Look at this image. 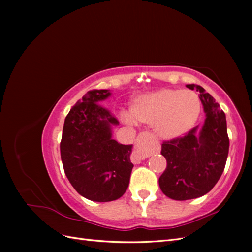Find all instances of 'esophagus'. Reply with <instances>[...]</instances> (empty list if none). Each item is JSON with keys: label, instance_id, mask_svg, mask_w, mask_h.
Returning a JSON list of instances; mask_svg holds the SVG:
<instances>
[{"label": "esophagus", "instance_id": "esophagus-1", "mask_svg": "<svg viewBox=\"0 0 252 252\" xmlns=\"http://www.w3.org/2000/svg\"><path fill=\"white\" fill-rule=\"evenodd\" d=\"M132 158L134 159V163L138 164L141 163V161L143 159V154H142V150L140 147H136L133 152H132Z\"/></svg>", "mask_w": 252, "mask_h": 252}]
</instances>
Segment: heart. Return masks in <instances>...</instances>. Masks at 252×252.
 I'll use <instances>...</instances> for the list:
<instances>
[{
  "label": "heart",
  "instance_id": "obj_1",
  "mask_svg": "<svg viewBox=\"0 0 252 252\" xmlns=\"http://www.w3.org/2000/svg\"><path fill=\"white\" fill-rule=\"evenodd\" d=\"M201 104L190 90L162 89L142 95L133 101L131 117L152 124L155 132L163 139H174L193 127L200 116Z\"/></svg>",
  "mask_w": 252,
  "mask_h": 252
}]
</instances>
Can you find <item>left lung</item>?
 Instances as JSON below:
<instances>
[{
    "label": "left lung",
    "mask_w": 252,
    "mask_h": 252,
    "mask_svg": "<svg viewBox=\"0 0 252 252\" xmlns=\"http://www.w3.org/2000/svg\"><path fill=\"white\" fill-rule=\"evenodd\" d=\"M186 86L200 91L206 119L202 128L196 126L184 136L162 144L161 154L167 167L158 185L166 196L177 201L196 199L209 192L224 171L229 151L224 111L203 87Z\"/></svg>",
    "instance_id": "left-lung-1"
}]
</instances>
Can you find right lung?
<instances>
[{
    "label": "right lung",
    "instance_id": "add662e5",
    "mask_svg": "<svg viewBox=\"0 0 252 252\" xmlns=\"http://www.w3.org/2000/svg\"><path fill=\"white\" fill-rule=\"evenodd\" d=\"M106 89L89 90L68 112L60 144L67 179L84 197L94 202L118 200L129 185L133 164L132 145L111 139L119 121L100 104Z\"/></svg>",
    "mask_w": 252,
    "mask_h": 252
}]
</instances>
